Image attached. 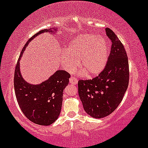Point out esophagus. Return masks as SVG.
I'll return each instance as SVG.
<instances>
[{
    "mask_svg": "<svg viewBox=\"0 0 148 148\" xmlns=\"http://www.w3.org/2000/svg\"><path fill=\"white\" fill-rule=\"evenodd\" d=\"M69 82L70 83H71L73 84H77V83H78V81L76 78H75L74 77H71L69 78Z\"/></svg>",
    "mask_w": 148,
    "mask_h": 148,
    "instance_id": "obj_1",
    "label": "esophagus"
}]
</instances>
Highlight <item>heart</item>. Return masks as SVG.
Here are the masks:
<instances>
[{
  "mask_svg": "<svg viewBox=\"0 0 148 148\" xmlns=\"http://www.w3.org/2000/svg\"><path fill=\"white\" fill-rule=\"evenodd\" d=\"M108 45L103 38L94 34H85L74 38L60 56L65 69L73 71L80 67L86 76H97L103 71L108 59Z\"/></svg>",
  "mask_w": 148,
  "mask_h": 148,
  "instance_id": "b5f03b06",
  "label": "heart"
}]
</instances>
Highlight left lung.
<instances>
[{"label":"left lung","instance_id":"1","mask_svg":"<svg viewBox=\"0 0 148 148\" xmlns=\"http://www.w3.org/2000/svg\"><path fill=\"white\" fill-rule=\"evenodd\" d=\"M106 33L112 45L105 68L95 78L78 82L84 110L96 119L105 117L116 110L129 81V60L124 46L110 28H106Z\"/></svg>","mask_w":148,"mask_h":148}]
</instances>
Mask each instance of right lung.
I'll use <instances>...</instances> for the list:
<instances>
[{
    "instance_id": "right-lung-1",
    "label": "right lung",
    "mask_w": 148,
    "mask_h": 148,
    "mask_svg": "<svg viewBox=\"0 0 148 148\" xmlns=\"http://www.w3.org/2000/svg\"><path fill=\"white\" fill-rule=\"evenodd\" d=\"M57 29V28L42 29L28 40L21 50L14 73V90L19 108L29 120L42 126L52 124L59 117L62 105L63 92L68 85L70 74L64 70H58L40 84H31L22 77L19 61L31 40L41 33H54Z\"/></svg>"
}]
</instances>
